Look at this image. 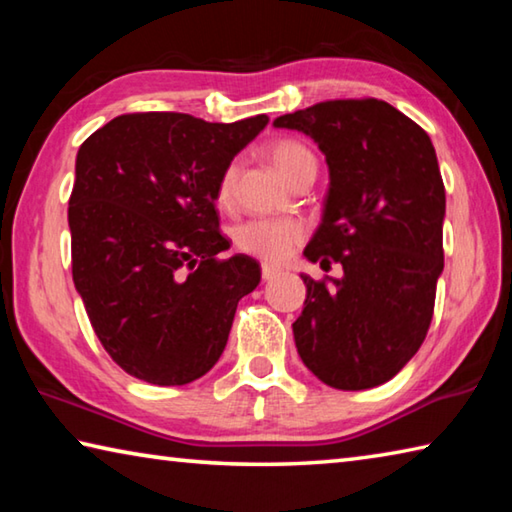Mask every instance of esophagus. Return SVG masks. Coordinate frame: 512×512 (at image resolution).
Wrapping results in <instances>:
<instances>
[{
	"mask_svg": "<svg viewBox=\"0 0 512 512\" xmlns=\"http://www.w3.org/2000/svg\"><path fill=\"white\" fill-rule=\"evenodd\" d=\"M277 273H280V271H277V268H273V266H268V264L262 266V280L264 282H271L273 277H277Z\"/></svg>",
	"mask_w": 512,
	"mask_h": 512,
	"instance_id": "esophagus-1",
	"label": "esophagus"
}]
</instances>
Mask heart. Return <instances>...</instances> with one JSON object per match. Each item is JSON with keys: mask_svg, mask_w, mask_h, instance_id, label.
I'll use <instances>...</instances> for the list:
<instances>
[{"mask_svg": "<svg viewBox=\"0 0 512 512\" xmlns=\"http://www.w3.org/2000/svg\"><path fill=\"white\" fill-rule=\"evenodd\" d=\"M268 155H271L273 167L287 180H291L302 167H307V164H316L314 153H311L305 144H300L296 140L275 142ZM235 176L237 164H230V167L221 173L219 185H216V203L219 205L230 203ZM305 235V225L293 219H248L232 230V239H235V246L241 253L264 259V262L271 264L284 262V259L293 253V248L305 239Z\"/></svg>", "mask_w": 512, "mask_h": 512, "instance_id": "1", "label": "heart"}]
</instances>
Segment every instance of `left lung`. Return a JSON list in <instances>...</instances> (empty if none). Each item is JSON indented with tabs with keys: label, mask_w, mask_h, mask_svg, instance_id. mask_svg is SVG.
Here are the masks:
<instances>
[{
	"label": "left lung",
	"mask_w": 512,
	"mask_h": 512,
	"mask_svg": "<svg viewBox=\"0 0 512 512\" xmlns=\"http://www.w3.org/2000/svg\"><path fill=\"white\" fill-rule=\"evenodd\" d=\"M273 126L309 135L325 153L329 192L305 257L343 266L341 280L300 275V359L339 391L384 384L420 350L445 266V185L433 144L379 99L323 101Z\"/></svg>",
	"instance_id": "8db88e82"
}]
</instances>
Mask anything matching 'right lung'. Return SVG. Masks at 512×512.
<instances>
[{"mask_svg": "<svg viewBox=\"0 0 512 512\" xmlns=\"http://www.w3.org/2000/svg\"><path fill=\"white\" fill-rule=\"evenodd\" d=\"M266 115L210 124L183 112L119 115L81 144L69 196L72 277L94 334L155 386L203 377L262 271L216 255V185Z\"/></svg>", "mask_w": 512, "mask_h": 512, "instance_id": "obj_1", "label": "right lung"}]
</instances>
